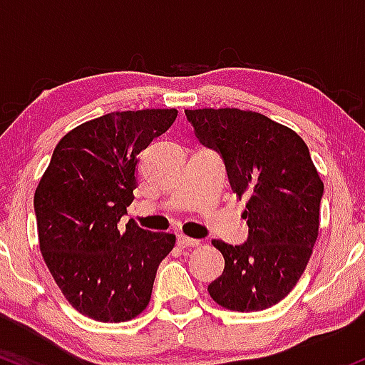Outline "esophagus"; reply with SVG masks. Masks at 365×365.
Wrapping results in <instances>:
<instances>
[{"label": "esophagus", "mask_w": 365, "mask_h": 365, "mask_svg": "<svg viewBox=\"0 0 365 365\" xmlns=\"http://www.w3.org/2000/svg\"><path fill=\"white\" fill-rule=\"evenodd\" d=\"M178 243H179V247H182V248H186V247H198L200 240H196V237L179 235L178 236Z\"/></svg>", "instance_id": "obj_1"}]
</instances>
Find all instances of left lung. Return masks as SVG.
I'll return each mask as SVG.
<instances>
[{
  "label": "left lung",
  "mask_w": 365,
  "mask_h": 365,
  "mask_svg": "<svg viewBox=\"0 0 365 365\" xmlns=\"http://www.w3.org/2000/svg\"><path fill=\"white\" fill-rule=\"evenodd\" d=\"M196 138L222 157L237 198L248 196V240L227 245L224 272L208 284L220 307L257 312L281 302L309 264L324 195L305 141L262 113L240 108L184 110Z\"/></svg>",
  "instance_id": "left-lung-1"
}]
</instances>
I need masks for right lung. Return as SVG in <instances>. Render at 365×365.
<instances>
[{
  "label": "right lung",
  "mask_w": 365,
  "mask_h": 365,
  "mask_svg": "<svg viewBox=\"0 0 365 365\" xmlns=\"http://www.w3.org/2000/svg\"><path fill=\"white\" fill-rule=\"evenodd\" d=\"M175 108L112 112L65 134L36 187L39 248L60 292L77 312L124 322L150 304L170 232L120 231L136 190L139 153L165 133Z\"/></svg>",
  "instance_id": "add662e5"
}]
</instances>
